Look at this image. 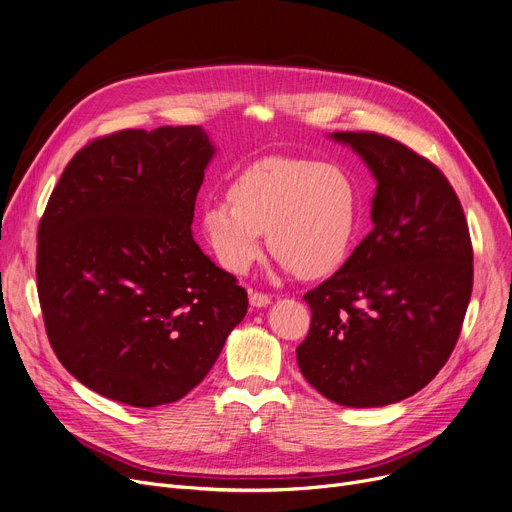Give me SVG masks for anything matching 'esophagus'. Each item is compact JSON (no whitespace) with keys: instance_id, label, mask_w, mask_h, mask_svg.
Here are the masks:
<instances>
[{"instance_id":"esophagus-1","label":"esophagus","mask_w":512,"mask_h":512,"mask_svg":"<svg viewBox=\"0 0 512 512\" xmlns=\"http://www.w3.org/2000/svg\"><path fill=\"white\" fill-rule=\"evenodd\" d=\"M249 303H251V307L253 309H261V307H267L270 305V297H267V294H263V292H249Z\"/></svg>"}]
</instances>
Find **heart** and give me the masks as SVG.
Instances as JSON below:
<instances>
[{
  "label": "heart",
  "instance_id": "b5f03b06",
  "mask_svg": "<svg viewBox=\"0 0 512 512\" xmlns=\"http://www.w3.org/2000/svg\"><path fill=\"white\" fill-rule=\"evenodd\" d=\"M228 199L201 209V230L224 270L245 274L261 257L263 234L284 270L326 278L351 255L359 228V188L342 166L263 157L242 170Z\"/></svg>",
  "mask_w": 512,
  "mask_h": 512
}]
</instances>
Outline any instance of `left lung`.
I'll use <instances>...</instances> for the list:
<instances>
[{
  "mask_svg": "<svg viewBox=\"0 0 512 512\" xmlns=\"http://www.w3.org/2000/svg\"><path fill=\"white\" fill-rule=\"evenodd\" d=\"M378 182L373 230L340 270L305 294L303 378L351 409L394 405L432 382L459 340L473 288L465 213L444 174L375 132H332Z\"/></svg>",
  "mask_w": 512,
  "mask_h": 512,
  "instance_id": "8db88e82",
  "label": "left lung"
}]
</instances>
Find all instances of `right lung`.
Masks as SVG:
<instances>
[{
  "label": "right lung",
  "mask_w": 512,
  "mask_h": 512,
  "mask_svg": "<svg viewBox=\"0 0 512 512\" xmlns=\"http://www.w3.org/2000/svg\"><path fill=\"white\" fill-rule=\"evenodd\" d=\"M215 145L201 126L122 130L80 149L39 224L37 288L53 353L130 407L203 382L249 299L195 242Z\"/></svg>",
  "instance_id": "obj_1"
}]
</instances>
